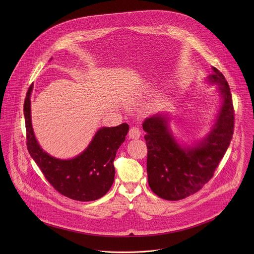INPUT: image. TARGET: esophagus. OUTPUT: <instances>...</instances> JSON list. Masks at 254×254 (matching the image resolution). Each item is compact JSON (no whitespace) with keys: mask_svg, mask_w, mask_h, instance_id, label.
Instances as JSON below:
<instances>
[{"mask_svg":"<svg viewBox=\"0 0 254 254\" xmlns=\"http://www.w3.org/2000/svg\"><path fill=\"white\" fill-rule=\"evenodd\" d=\"M128 135L131 139H138L141 136V130L138 127H132L130 128Z\"/></svg>","mask_w":254,"mask_h":254,"instance_id":"1","label":"esophagus"}]
</instances>
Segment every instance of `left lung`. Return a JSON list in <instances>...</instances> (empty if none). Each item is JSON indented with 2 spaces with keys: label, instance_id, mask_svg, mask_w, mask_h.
<instances>
[{
  "label": "left lung",
  "instance_id": "obj_1",
  "mask_svg": "<svg viewBox=\"0 0 254 254\" xmlns=\"http://www.w3.org/2000/svg\"><path fill=\"white\" fill-rule=\"evenodd\" d=\"M208 79L220 85L223 105L214 128L207 138L194 147L184 148L168 131L160 115L146 118V171L148 185L159 197L180 200L198 191L209 181L223 158L234 134L235 111L228 82L222 72L212 67Z\"/></svg>",
  "mask_w": 254,
  "mask_h": 254
}]
</instances>
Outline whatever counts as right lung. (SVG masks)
Listing matches in <instances>:
<instances>
[{
	"label": "right lung",
	"instance_id": "right-lung-1",
	"mask_svg": "<svg viewBox=\"0 0 254 254\" xmlns=\"http://www.w3.org/2000/svg\"><path fill=\"white\" fill-rule=\"evenodd\" d=\"M29 87L23 111L26 128V145L47 181L61 194L78 201H92L104 196L112 186L116 151L125 141L129 125L100 129L91 144L80 155L62 160L43 151L33 133L30 115Z\"/></svg>",
	"mask_w": 254,
	"mask_h": 254
}]
</instances>
